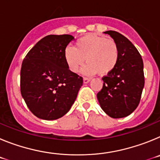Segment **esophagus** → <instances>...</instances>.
<instances>
[{
    "mask_svg": "<svg viewBox=\"0 0 160 160\" xmlns=\"http://www.w3.org/2000/svg\"><path fill=\"white\" fill-rule=\"evenodd\" d=\"M90 81V78H83V83H85V84L88 83Z\"/></svg>",
    "mask_w": 160,
    "mask_h": 160,
    "instance_id": "obj_1",
    "label": "esophagus"
}]
</instances>
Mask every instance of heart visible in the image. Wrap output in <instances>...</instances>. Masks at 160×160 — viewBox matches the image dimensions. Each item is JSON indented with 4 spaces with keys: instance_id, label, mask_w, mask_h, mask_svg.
<instances>
[{
    "instance_id": "obj_1",
    "label": "heart",
    "mask_w": 160,
    "mask_h": 160,
    "mask_svg": "<svg viewBox=\"0 0 160 160\" xmlns=\"http://www.w3.org/2000/svg\"><path fill=\"white\" fill-rule=\"evenodd\" d=\"M64 58L69 70L78 73L83 66L82 73L86 75H107L116 67L119 51L116 42L111 39L96 34H88L76 42L74 48L67 47Z\"/></svg>"
}]
</instances>
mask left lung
Masks as SVG:
<instances>
[{
  "instance_id": "1",
  "label": "left lung",
  "mask_w": 160,
  "mask_h": 160,
  "mask_svg": "<svg viewBox=\"0 0 160 160\" xmlns=\"http://www.w3.org/2000/svg\"><path fill=\"white\" fill-rule=\"evenodd\" d=\"M116 42L119 58L114 70L102 78L97 94L102 111L111 118L128 116L138 107L144 87L143 62L135 46L116 31L104 32Z\"/></svg>"
}]
</instances>
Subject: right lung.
<instances>
[{
    "instance_id": "1",
    "label": "right lung",
    "mask_w": 160,
    "mask_h": 160,
    "mask_svg": "<svg viewBox=\"0 0 160 160\" xmlns=\"http://www.w3.org/2000/svg\"><path fill=\"white\" fill-rule=\"evenodd\" d=\"M73 36L48 35L24 58L21 93L29 111L44 120H55L70 111L82 86V78L72 73L64 58Z\"/></svg>"
}]
</instances>
